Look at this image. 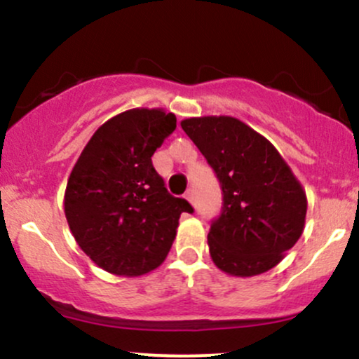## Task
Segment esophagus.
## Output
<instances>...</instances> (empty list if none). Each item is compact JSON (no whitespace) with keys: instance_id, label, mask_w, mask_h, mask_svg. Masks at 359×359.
<instances>
[{"instance_id":"esophagus-1","label":"esophagus","mask_w":359,"mask_h":359,"mask_svg":"<svg viewBox=\"0 0 359 359\" xmlns=\"http://www.w3.org/2000/svg\"><path fill=\"white\" fill-rule=\"evenodd\" d=\"M185 199H187L189 203H191L192 205H196V196H194V191H192V189H189V191L185 192Z\"/></svg>"}]
</instances>
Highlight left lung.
Returning <instances> with one entry per match:
<instances>
[{
    "mask_svg": "<svg viewBox=\"0 0 359 359\" xmlns=\"http://www.w3.org/2000/svg\"><path fill=\"white\" fill-rule=\"evenodd\" d=\"M216 172L221 216L208 234L214 265L233 277L265 273L302 236L307 197L302 184L265 137L233 116L180 121Z\"/></svg>",
    "mask_w": 359,
    "mask_h": 359,
    "instance_id": "8db88e82",
    "label": "left lung"
}]
</instances>
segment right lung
Wrapping results in <instances>:
<instances>
[{
	"label": "right lung",
	"instance_id": "add662e5",
	"mask_svg": "<svg viewBox=\"0 0 359 359\" xmlns=\"http://www.w3.org/2000/svg\"><path fill=\"white\" fill-rule=\"evenodd\" d=\"M175 126V114L158 108L119 113L97 128L69 175V228L81 250L109 273L140 277L158 269L180 214L194 211L168 194L151 163Z\"/></svg>",
	"mask_w": 359,
	"mask_h": 359
}]
</instances>
